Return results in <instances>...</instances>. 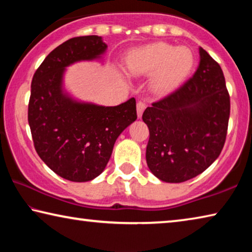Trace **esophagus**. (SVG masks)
<instances>
[{
    "instance_id": "esophagus-1",
    "label": "esophagus",
    "mask_w": 252,
    "mask_h": 252,
    "mask_svg": "<svg viewBox=\"0 0 252 252\" xmlns=\"http://www.w3.org/2000/svg\"><path fill=\"white\" fill-rule=\"evenodd\" d=\"M146 106H147L146 103L142 101H139L138 103H136V113H138L139 118L142 117V113H143V111L146 110Z\"/></svg>"
}]
</instances>
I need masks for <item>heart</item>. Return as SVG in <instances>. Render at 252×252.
<instances>
[{
	"mask_svg": "<svg viewBox=\"0 0 252 252\" xmlns=\"http://www.w3.org/2000/svg\"><path fill=\"white\" fill-rule=\"evenodd\" d=\"M194 57L186 46L156 42L132 50L126 57V69L133 76H151V89L165 94L178 87L192 70Z\"/></svg>",
	"mask_w": 252,
	"mask_h": 252,
	"instance_id": "1",
	"label": "heart"
}]
</instances>
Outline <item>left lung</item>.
Listing matches in <instances>:
<instances>
[{
	"instance_id": "left-lung-1",
	"label": "left lung",
	"mask_w": 252,
	"mask_h": 252,
	"mask_svg": "<svg viewBox=\"0 0 252 252\" xmlns=\"http://www.w3.org/2000/svg\"><path fill=\"white\" fill-rule=\"evenodd\" d=\"M193 76L176 91L152 103L142 120L150 131L146 159L161 181L180 183L208 169L224 146L230 96L223 72L199 48Z\"/></svg>"
}]
</instances>
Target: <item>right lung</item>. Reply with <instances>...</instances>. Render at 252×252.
<instances>
[{
	"label": "right lung",
	"instance_id": "obj_1",
	"mask_svg": "<svg viewBox=\"0 0 252 252\" xmlns=\"http://www.w3.org/2000/svg\"><path fill=\"white\" fill-rule=\"evenodd\" d=\"M101 36H78L51 52L33 75L28 120L34 148L58 176L85 182L103 172L118 136L136 120L135 99L116 106L75 100L63 88L65 69L101 59Z\"/></svg>",
	"mask_w": 252,
	"mask_h": 252
}]
</instances>
